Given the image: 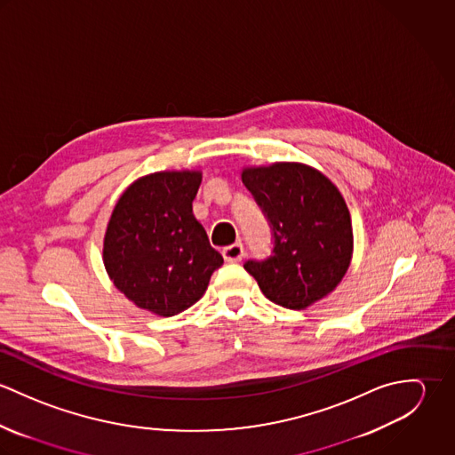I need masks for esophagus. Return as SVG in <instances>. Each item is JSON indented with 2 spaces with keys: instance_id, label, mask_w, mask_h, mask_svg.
Segmentation results:
<instances>
[{
  "instance_id": "esophagus-1",
  "label": "esophagus",
  "mask_w": 455,
  "mask_h": 455,
  "mask_svg": "<svg viewBox=\"0 0 455 455\" xmlns=\"http://www.w3.org/2000/svg\"><path fill=\"white\" fill-rule=\"evenodd\" d=\"M243 254H245V251H243V245L240 242L233 243V245H229L222 251V256H224L226 262H240Z\"/></svg>"
}]
</instances>
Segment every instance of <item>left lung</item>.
<instances>
[{"mask_svg":"<svg viewBox=\"0 0 455 455\" xmlns=\"http://www.w3.org/2000/svg\"><path fill=\"white\" fill-rule=\"evenodd\" d=\"M243 186L252 193L273 238L269 258L245 260L262 294L289 310L327 296L352 258L348 208L321 172L299 163L247 168Z\"/></svg>","mask_w":455,"mask_h":455,"instance_id":"8db88e82","label":"left lung"}]
</instances>
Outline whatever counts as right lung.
I'll use <instances>...</instances> for the list:
<instances>
[{
  "instance_id": "1",
  "label": "right lung",
  "mask_w": 455,
  "mask_h": 455,
  "mask_svg": "<svg viewBox=\"0 0 455 455\" xmlns=\"http://www.w3.org/2000/svg\"><path fill=\"white\" fill-rule=\"evenodd\" d=\"M199 184V172L147 175L121 196L107 228L103 259L116 287L163 317L193 307L224 262L193 213Z\"/></svg>"
}]
</instances>
